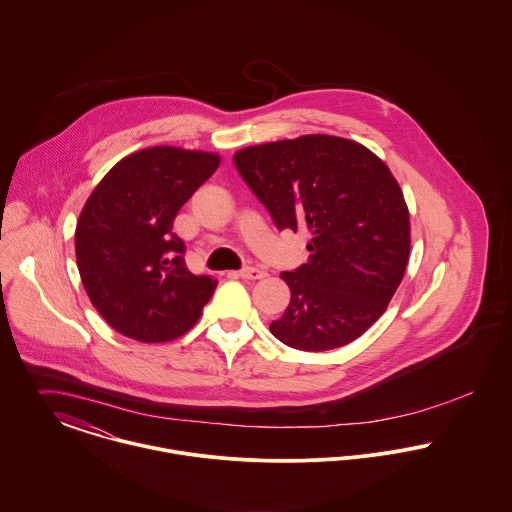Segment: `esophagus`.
<instances>
[{
    "label": "esophagus",
    "instance_id": "obj_1",
    "mask_svg": "<svg viewBox=\"0 0 512 512\" xmlns=\"http://www.w3.org/2000/svg\"><path fill=\"white\" fill-rule=\"evenodd\" d=\"M267 273L263 269H257V267H245L239 271V277L245 279V281H257V279H263Z\"/></svg>",
    "mask_w": 512,
    "mask_h": 512
}]
</instances>
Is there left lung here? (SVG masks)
Instances as JSON below:
<instances>
[{
    "label": "left lung",
    "instance_id": "left-lung-1",
    "mask_svg": "<svg viewBox=\"0 0 512 512\" xmlns=\"http://www.w3.org/2000/svg\"><path fill=\"white\" fill-rule=\"evenodd\" d=\"M233 161L277 228L310 233L308 263L281 273L290 302L271 334L302 351L363 336L410 255L408 206L393 172L365 145L322 133L243 147Z\"/></svg>",
    "mask_w": 512,
    "mask_h": 512
}]
</instances>
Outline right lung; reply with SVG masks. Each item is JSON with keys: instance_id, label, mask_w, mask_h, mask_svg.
Instances as JSON below:
<instances>
[{"instance_id": "obj_1", "label": "right lung", "mask_w": 512, "mask_h": 512, "mask_svg": "<svg viewBox=\"0 0 512 512\" xmlns=\"http://www.w3.org/2000/svg\"><path fill=\"white\" fill-rule=\"evenodd\" d=\"M220 155L171 145L123 157L88 196L74 231L90 302L131 340L165 343L202 316L218 281L192 275L172 222L220 167Z\"/></svg>"}]
</instances>
